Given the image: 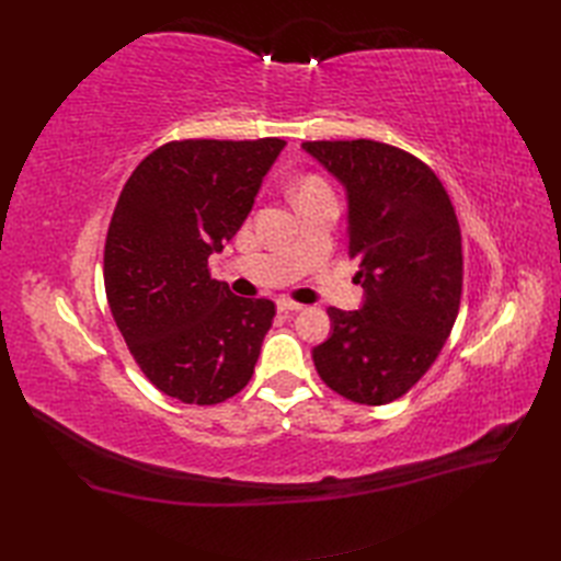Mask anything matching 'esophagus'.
<instances>
[{"mask_svg": "<svg viewBox=\"0 0 561 561\" xmlns=\"http://www.w3.org/2000/svg\"><path fill=\"white\" fill-rule=\"evenodd\" d=\"M276 307H278V311L287 313V311H301L304 304L293 301V299H287V297H280V299H276Z\"/></svg>", "mask_w": 561, "mask_h": 561, "instance_id": "1", "label": "esophagus"}]
</instances>
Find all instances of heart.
<instances>
[{"label":"heart","mask_w":561,"mask_h":561,"mask_svg":"<svg viewBox=\"0 0 561 561\" xmlns=\"http://www.w3.org/2000/svg\"><path fill=\"white\" fill-rule=\"evenodd\" d=\"M318 190H328V184L322 182L320 178H307L301 182V186H299V194L301 192H318Z\"/></svg>","instance_id":"b5f03b06"}]
</instances>
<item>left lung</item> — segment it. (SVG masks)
Masks as SVG:
<instances>
[{
	"instance_id": "left-lung-1",
	"label": "left lung",
	"mask_w": 561,
	"mask_h": 561,
	"mask_svg": "<svg viewBox=\"0 0 561 561\" xmlns=\"http://www.w3.org/2000/svg\"><path fill=\"white\" fill-rule=\"evenodd\" d=\"M304 149L344 184L348 254L365 287L358 311L328 309L313 348L320 379L360 404L402 398L435 363L461 307V227L449 194L414 154L377 140H316Z\"/></svg>"
}]
</instances>
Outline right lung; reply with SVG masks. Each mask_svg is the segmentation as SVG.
Returning <instances> with one entry per match:
<instances>
[{
	"label": "right lung",
	"instance_id": "add662e5",
	"mask_svg": "<svg viewBox=\"0 0 561 561\" xmlns=\"http://www.w3.org/2000/svg\"><path fill=\"white\" fill-rule=\"evenodd\" d=\"M285 140H175L124 184L105 241V293L145 377L186 404L243 390L276 307L236 297L208 257L241 229Z\"/></svg>",
	"mask_w": 561,
	"mask_h": 561
}]
</instances>
